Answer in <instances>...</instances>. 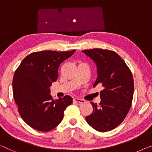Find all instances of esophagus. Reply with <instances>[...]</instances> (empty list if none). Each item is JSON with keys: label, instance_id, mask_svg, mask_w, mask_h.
Returning <instances> with one entry per match:
<instances>
[{"label": "esophagus", "instance_id": "esophagus-1", "mask_svg": "<svg viewBox=\"0 0 152 152\" xmlns=\"http://www.w3.org/2000/svg\"><path fill=\"white\" fill-rule=\"evenodd\" d=\"M74 100L76 102H78V103H85V100L81 99V98H74Z\"/></svg>", "mask_w": 152, "mask_h": 152}]
</instances>
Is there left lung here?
I'll list each match as a JSON object with an SVG mask.
<instances>
[{
  "label": "left lung",
  "mask_w": 152,
  "mask_h": 152,
  "mask_svg": "<svg viewBox=\"0 0 152 152\" xmlns=\"http://www.w3.org/2000/svg\"><path fill=\"white\" fill-rule=\"evenodd\" d=\"M82 52L94 61L98 77L93 87L101 84L99 104L91 102L93 112L86 116L87 123L100 132L110 131L125 118L131 108L134 79L129 68L115 52L102 49Z\"/></svg>",
  "instance_id": "left-lung-1"
}]
</instances>
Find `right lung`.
<instances>
[{"mask_svg":"<svg viewBox=\"0 0 152 152\" xmlns=\"http://www.w3.org/2000/svg\"><path fill=\"white\" fill-rule=\"evenodd\" d=\"M74 52L75 50L31 53L15 71L14 98L21 118L33 129L40 132L53 129L62 121L65 109L72 103L69 96L53 100L50 87L58 79L61 63Z\"/></svg>","mask_w":152,"mask_h":152,"instance_id":"1","label":"right lung"}]
</instances>
